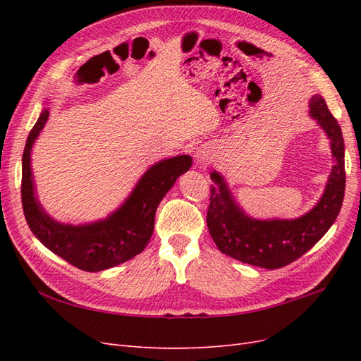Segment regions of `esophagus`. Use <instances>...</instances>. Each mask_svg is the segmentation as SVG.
Wrapping results in <instances>:
<instances>
[{
  "label": "esophagus",
  "instance_id": "esophagus-1",
  "mask_svg": "<svg viewBox=\"0 0 361 361\" xmlns=\"http://www.w3.org/2000/svg\"><path fill=\"white\" fill-rule=\"evenodd\" d=\"M195 159H197V164H199L200 167H206L207 164L211 162L212 155H211V152L207 150V149L200 147V149H197V152H195Z\"/></svg>",
  "mask_w": 361,
  "mask_h": 361
}]
</instances>
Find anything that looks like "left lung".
Returning a JSON list of instances; mask_svg holds the SVG:
<instances>
[{
	"label": "left lung",
	"instance_id": "8db88e82",
	"mask_svg": "<svg viewBox=\"0 0 361 361\" xmlns=\"http://www.w3.org/2000/svg\"><path fill=\"white\" fill-rule=\"evenodd\" d=\"M310 116L331 141L334 166L319 203L297 220L259 221L233 202L224 179L211 173L206 223L216 247L244 264L267 269L286 267L319 241L336 221L345 195V145L342 129L321 94L310 99Z\"/></svg>",
	"mask_w": 361,
	"mask_h": 361
}]
</instances>
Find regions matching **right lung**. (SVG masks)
Returning a JSON list of instances; mask_svg holds the SVG:
<instances>
[{"instance_id": "right-lung-1", "label": "right lung", "mask_w": 361, "mask_h": 361, "mask_svg": "<svg viewBox=\"0 0 361 361\" xmlns=\"http://www.w3.org/2000/svg\"><path fill=\"white\" fill-rule=\"evenodd\" d=\"M48 117L49 111L43 110L30 130L23 155L20 197L31 232L52 253L89 272L116 267L140 255L154 233L155 212L159 202L180 174L190 170L191 157H174L152 166L140 179L129 199L106 220L87 226H64L45 214L32 190L30 154Z\"/></svg>"}]
</instances>
